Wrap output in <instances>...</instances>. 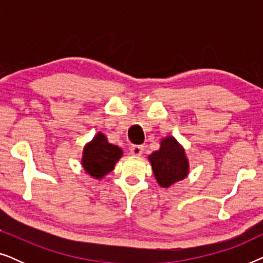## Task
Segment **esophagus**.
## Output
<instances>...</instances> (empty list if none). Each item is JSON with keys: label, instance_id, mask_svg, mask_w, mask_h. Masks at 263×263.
Instances as JSON below:
<instances>
[{"label": "esophagus", "instance_id": "obj_1", "mask_svg": "<svg viewBox=\"0 0 263 263\" xmlns=\"http://www.w3.org/2000/svg\"><path fill=\"white\" fill-rule=\"evenodd\" d=\"M143 153V147L142 146H132L130 147V154L134 157H140Z\"/></svg>", "mask_w": 263, "mask_h": 263}]
</instances>
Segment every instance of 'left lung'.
Returning a JSON list of instances; mask_svg holds the SVG:
<instances>
[{"label":"left lung","mask_w":263,"mask_h":263,"mask_svg":"<svg viewBox=\"0 0 263 263\" xmlns=\"http://www.w3.org/2000/svg\"><path fill=\"white\" fill-rule=\"evenodd\" d=\"M148 160L161 188H170L189 175V159L185 149L174 136L161 139L159 149L151 153Z\"/></svg>","instance_id":"8db88e82"}]
</instances>
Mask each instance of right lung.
I'll return each instance as SVG.
<instances>
[{
    "mask_svg": "<svg viewBox=\"0 0 263 263\" xmlns=\"http://www.w3.org/2000/svg\"><path fill=\"white\" fill-rule=\"evenodd\" d=\"M123 156V151L107 141L102 132L93 136L91 141L84 146L81 165L92 178L103 179L115 168V165Z\"/></svg>",
    "mask_w": 263,
    "mask_h": 263,
    "instance_id": "add662e5",
    "label": "right lung"
}]
</instances>
